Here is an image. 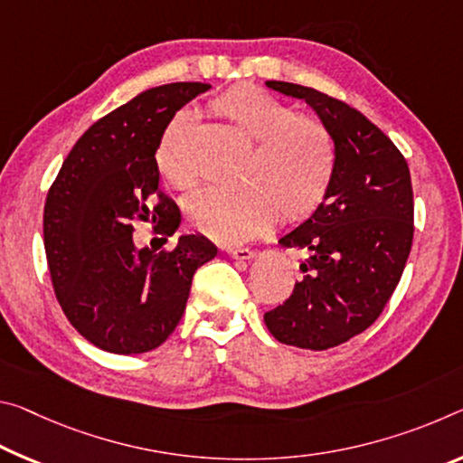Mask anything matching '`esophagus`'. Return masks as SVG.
I'll return each mask as SVG.
<instances>
[{
    "label": "esophagus",
    "mask_w": 463,
    "mask_h": 463,
    "mask_svg": "<svg viewBox=\"0 0 463 463\" xmlns=\"http://www.w3.org/2000/svg\"><path fill=\"white\" fill-rule=\"evenodd\" d=\"M226 253H229V258H232V260H241V261H247V260H253V251L251 249H247V247H226L224 249Z\"/></svg>",
    "instance_id": "34e87169"
}]
</instances>
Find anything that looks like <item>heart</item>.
Masks as SVG:
<instances>
[{
  "instance_id": "1",
  "label": "heart",
  "mask_w": 463,
  "mask_h": 463,
  "mask_svg": "<svg viewBox=\"0 0 463 463\" xmlns=\"http://www.w3.org/2000/svg\"><path fill=\"white\" fill-rule=\"evenodd\" d=\"M212 113L251 139L239 166V187L202 189L185 203L197 232L232 245L266 231L278 212L284 220L313 214L335 171V148L324 123L255 86H234L210 102ZM195 121L179 113L156 146V166L173 187L195 185Z\"/></svg>"
}]
</instances>
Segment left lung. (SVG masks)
Here are the masks:
<instances>
[{
	"mask_svg": "<svg viewBox=\"0 0 463 463\" xmlns=\"http://www.w3.org/2000/svg\"><path fill=\"white\" fill-rule=\"evenodd\" d=\"M266 86L313 109L334 139L335 171L319 208L278 241L311 261L263 321L278 342L327 350L364 332L393 295L414 237L412 181L392 139L346 102L280 80Z\"/></svg>",
	"mask_w": 463,
	"mask_h": 463,
	"instance_id": "obj_1",
	"label": "left lung"
}]
</instances>
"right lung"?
Listing matches in <instances>:
<instances>
[{"instance_id": "obj_1", "label": "right lung", "mask_w": 463, "mask_h": 463, "mask_svg": "<svg viewBox=\"0 0 463 463\" xmlns=\"http://www.w3.org/2000/svg\"><path fill=\"white\" fill-rule=\"evenodd\" d=\"M203 82L150 88L84 131L49 189L45 253L65 317L94 346L113 354L158 348L183 317L195 269L218 249L200 232L173 251L134 243L136 218H158L175 234L181 212L158 194L156 146L175 113L210 90Z\"/></svg>"}]
</instances>
